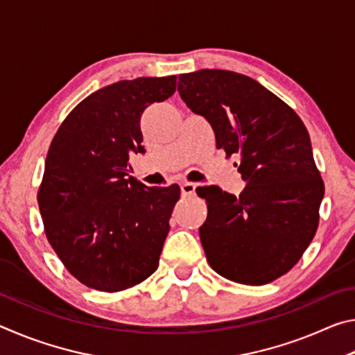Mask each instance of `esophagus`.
Returning a JSON list of instances; mask_svg holds the SVG:
<instances>
[{"label":"esophagus","instance_id":"1","mask_svg":"<svg viewBox=\"0 0 355 355\" xmlns=\"http://www.w3.org/2000/svg\"><path fill=\"white\" fill-rule=\"evenodd\" d=\"M180 189H182L183 196H192L196 192V184L191 182H183L182 184H180Z\"/></svg>","mask_w":355,"mask_h":355}]
</instances>
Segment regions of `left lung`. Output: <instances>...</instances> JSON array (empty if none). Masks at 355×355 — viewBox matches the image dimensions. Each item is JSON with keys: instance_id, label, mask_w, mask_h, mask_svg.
Returning a JSON list of instances; mask_svg holds the SVG:
<instances>
[{"instance_id": "1", "label": "left lung", "mask_w": 355, "mask_h": 355, "mask_svg": "<svg viewBox=\"0 0 355 355\" xmlns=\"http://www.w3.org/2000/svg\"><path fill=\"white\" fill-rule=\"evenodd\" d=\"M178 92L211 125L218 148L239 155L245 182L239 196L197 189L208 203L199 235L209 266L244 285L279 279L302 257L320 220L324 183L307 128L277 95L236 71L183 73Z\"/></svg>"}]
</instances>
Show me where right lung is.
Masks as SVG:
<instances>
[{"mask_svg": "<svg viewBox=\"0 0 355 355\" xmlns=\"http://www.w3.org/2000/svg\"><path fill=\"white\" fill-rule=\"evenodd\" d=\"M175 84L163 76L101 87L51 141L37 194L45 233L67 271L94 290H127L158 268L180 188H148L130 175L128 161L146 152L144 110L169 98Z\"/></svg>", "mask_w": 355, "mask_h": 355, "instance_id": "add662e5", "label": "right lung"}]
</instances>
